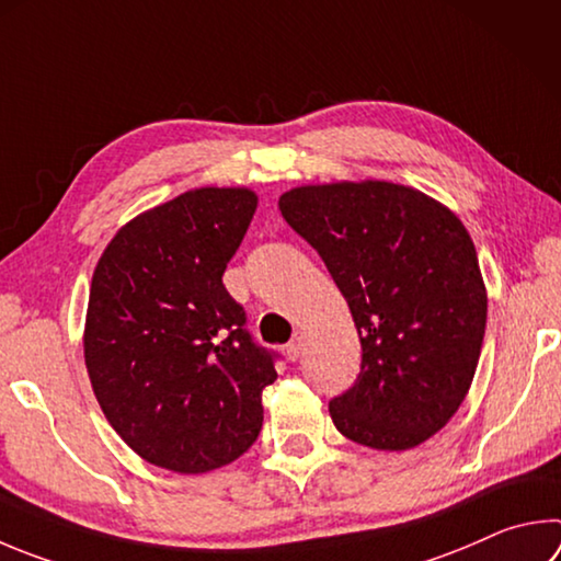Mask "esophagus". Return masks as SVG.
Returning a JSON list of instances; mask_svg holds the SVG:
<instances>
[{
  "instance_id": "34e87169",
  "label": "esophagus",
  "mask_w": 561,
  "mask_h": 561,
  "mask_svg": "<svg viewBox=\"0 0 561 561\" xmlns=\"http://www.w3.org/2000/svg\"><path fill=\"white\" fill-rule=\"evenodd\" d=\"M304 345H307V331L297 329V331H294V335H291V341L287 343V355H289L291 360L299 358L301 351H304Z\"/></svg>"
}]
</instances>
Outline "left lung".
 <instances>
[{"instance_id":"1","label":"left lung","mask_w":561,"mask_h":561,"mask_svg":"<svg viewBox=\"0 0 561 561\" xmlns=\"http://www.w3.org/2000/svg\"><path fill=\"white\" fill-rule=\"evenodd\" d=\"M279 210L321 254L360 335L358 380L329 404L335 430L378 451L432 439L466 400L485 333L488 294L463 222L378 179L297 186Z\"/></svg>"}]
</instances>
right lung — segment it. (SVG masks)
Listing matches in <instances>:
<instances>
[{"instance_id":"obj_1","label":"right lung","mask_w":561,"mask_h":561,"mask_svg":"<svg viewBox=\"0 0 561 561\" xmlns=\"http://www.w3.org/2000/svg\"><path fill=\"white\" fill-rule=\"evenodd\" d=\"M254 210L245 186L193 188L125 222L100 254L85 368L112 430L151 466L206 473L262 430L277 370L222 284Z\"/></svg>"}]
</instances>
